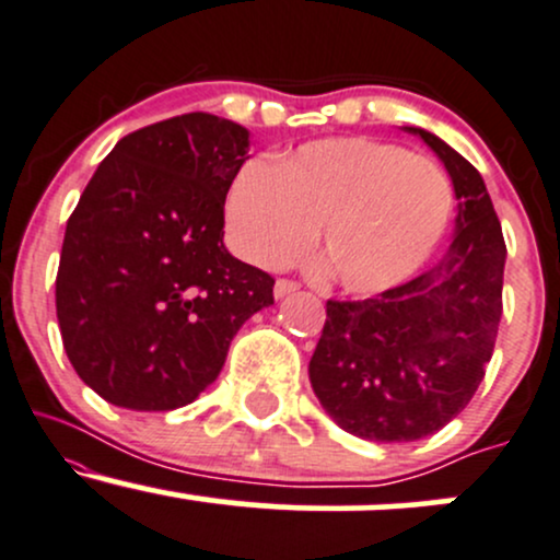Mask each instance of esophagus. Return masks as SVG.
I'll list each match as a JSON object with an SVG mask.
<instances>
[{
  "label": "esophagus",
  "instance_id": "esophagus-1",
  "mask_svg": "<svg viewBox=\"0 0 560 560\" xmlns=\"http://www.w3.org/2000/svg\"><path fill=\"white\" fill-rule=\"evenodd\" d=\"M292 292H298V284H294V281L279 279V281H276V284H273V298H276V300L287 298V294H292Z\"/></svg>",
  "mask_w": 560,
  "mask_h": 560
}]
</instances>
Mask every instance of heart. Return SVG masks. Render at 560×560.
<instances>
[{
	"mask_svg": "<svg viewBox=\"0 0 560 560\" xmlns=\"http://www.w3.org/2000/svg\"><path fill=\"white\" fill-rule=\"evenodd\" d=\"M454 190L446 172L401 145L328 138L273 166L247 161L226 195L234 250L281 268L318 247L349 294H381L420 271L446 234Z\"/></svg>",
	"mask_w": 560,
	"mask_h": 560,
	"instance_id": "1",
	"label": "heart"
}]
</instances>
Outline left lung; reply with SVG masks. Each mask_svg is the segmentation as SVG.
Returning a JSON list of instances; mask_svg holds the SVG:
<instances>
[{"label": "left lung", "mask_w": 560, "mask_h": 560, "mask_svg": "<svg viewBox=\"0 0 560 560\" xmlns=\"http://www.w3.org/2000/svg\"><path fill=\"white\" fill-rule=\"evenodd\" d=\"M454 182L459 213L448 253L370 300L326 302L310 383L331 420L365 441H420L472 401L503 313L506 242L480 172L422 127Z\"/></svg>", "instance_id": "1"}]
</instances>
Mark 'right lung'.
Listing matches in <instances>:
<instances>
[{
    "mask_svg": "<svg viewBox=\"0 0 560 560\" xmlns=\"http://www.w3.org/2000/svg\"><path fill=\"white\" fill-rule=\"evenodd\" d=\"M250 132L192 112L125 135L67 221L57 320L101 399L166 412L219 378L273 279L224 247V200Z\"/></svg>",
    "mask_w": 560,
    "mask_h": 560,
    "instance_id": "1",
    "label": "right lung"
}]
</instances>
